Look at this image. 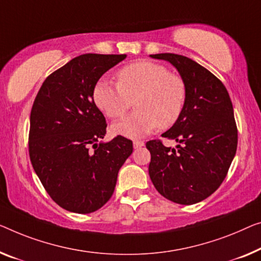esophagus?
Listing matches in <instances>:
<instances>
[{"mask_svg":"<svg viewBox=\"0 0 261 261\" xmlns=\"http://www.w3.org/2000/svg\"><path fill=\"white\" fill-rule=\"evenodd\" d=\"M144 145H145V143L142 142V141H135L134 142V147H135V149H139V147H143Z\"/></svg>","mask_w":261,"mask_h":261,"instance_id":"34e87169","label":"esophagus"}]
</instances>
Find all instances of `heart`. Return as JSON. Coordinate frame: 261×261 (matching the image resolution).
Returning a JSON list of instances; mask_svg holds the SVG:
<instances>
[{"instance_id":"heart-1","label":"heart","mask_w":261,"mask_h":261,"mask_svg":"<svg viewBox=\"0 0 261 261\" xmlns=\"http://www.w3.org/2000/svg\"><path fill=\"white\" fill-rule=\"evenodd\" d=\"M118 84L107 79L97 82L92 91L96 107L109 118L125 114L134 99L137 110L112 124L115 135L137 139L158 126L170 127L184 110L186 88L179 76L164 65L141 61L122 68Z\"/></svg>"}]
</instances>
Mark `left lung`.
<instances>
[{
    "mask_svg": "<svg viewBox=\"0 0 261 261\" xmlns=\"http://www.w3.org/2000/svg\"><path fill=\"white\" fill-rule=\"evenodd\" d=\"M150 57L172 64L186 88L181 116L162 135L174 139L177 149L159 141L146 143L151 181L173 203H199L219 188L236 155L238 131L230 95L212 72L191 58L170 53Z\"/></svg>",
    "mask_w": 261,
    "mask_h": 261,
    "instance_id": "8db88e82",
    "label": "left lung"
}]
</instances>
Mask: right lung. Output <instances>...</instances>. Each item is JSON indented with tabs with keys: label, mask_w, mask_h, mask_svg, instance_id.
Returning a JSON list of instances; mask_svg holds the SVG:
<instances>
[{
	"label": "right lung",
	"mask_w": 261,
	"mask_h": 261,
	"mask_svg": "<svg viewBox=\"0 0 261 261\" xmlns=\"http://www.w3.org/2000/svg\"><path fill=\"white\" fill-rule=\"evenodd\" d=\"M126 55L84 54L46 77L30 114L29 155L46 192L61 207L91 213L110 199L132 142H102L107 120L92 91Z\"/></svg>",
	"instance_id": "obj_1"
}]
</instances>
